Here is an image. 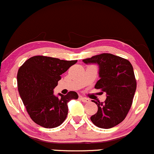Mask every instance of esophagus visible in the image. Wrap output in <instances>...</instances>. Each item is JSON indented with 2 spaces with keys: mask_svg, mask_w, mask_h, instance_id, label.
Listing matches in <instances>:
<instances>
[{
  "mask_svg": "<svg viewBox=\"0 0 154 154\" xmlns=\"http://www.w3.org/2000/svg\"><path fill=\"white\" fill-rule=\"evenodd\" d=\"M80 99H81V100H82L83 102H90V100H89V99H88V98L83 97V96H81Z\"/></svg>",
  "mask_w": 154,
  "mask_h": 154,
  "instance_id": "34e87169",
  "label": "esophagus"
}]
</instances>
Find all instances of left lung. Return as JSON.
I'll use <instances>...</instances> for the list:
<instances>
[{"instance_id": "8db88e82", "label": "left lung", "mask_w": 154, "mask_h": 154, "mask_svg": "<svg viewBox=\"0 0 154 154\" xmlns=\"http://www.w3.org/2000/svg\"><path fill=\"white\" fill-rule=\"evenodd\" d=\"M85 63H97L99 77L95 88L105 92L104 102L93 100L98 107L91 117L95 126L109 129L122 122L132 104L137 82L132 65L127 60L110 53H102L82 60Z\"/></svg>"}]
</instances>
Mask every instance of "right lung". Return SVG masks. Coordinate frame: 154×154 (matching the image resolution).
Returning a JSON list of instances; mask_svg holds the SVG:
<instances>
[{
	"instance_id": "add662e5",
	"label": "right lung",
	"mask_w": 154,
	"mask_h": 154,
	"mask_svg": "<svg viewBox=\"0 0 154 154\" xmlns=\"http://www.w3.org/2000/svg\"><path fill=\"white\" fill-rule=\"evenodd\" d=\"M77 62L36 55L30 58L17 72L18 91L30 118L45 128L59 126L68 115L67 103L78 99L74 91L55 96L53 89L62 74Z\"/></svg>"
}]
</instances>
